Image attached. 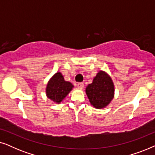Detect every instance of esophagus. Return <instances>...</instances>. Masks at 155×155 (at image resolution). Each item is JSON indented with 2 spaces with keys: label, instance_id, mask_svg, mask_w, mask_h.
<instances>
[{
  "label": "esophagus",
  "instance_id": "esophagus-1",
  "mask_svg": "<svg viewBox=\"0 0 155 155\" xmlns=\"http://www.w3.org/2000/svg\"><path fill=\"white\" fill-rule=\"evenodd\" d=\"M77 86L79 89H82V88H83V87H84V84L82 83V82H79V83L77 84Z\"/></svg>",
  "mask_w": 155,
  "mask_h": 155
}]
</instances>
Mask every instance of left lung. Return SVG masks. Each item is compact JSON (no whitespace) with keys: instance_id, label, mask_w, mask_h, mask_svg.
I'll return each instance as SVG.
<instances>
[{"instance_id":"8db88e82","label":"left lung","mask_w":155,"mask_h":155,"mask_svg":"<svg viewBox=\"0 0 155 155\" xmlns=\"http://www.w3.org/2000/svg\"><path fill=\"white\" fill-rule=\"evenodd\" d=\"M114 84L111 77L103 71L97 73L91 84L85 89V92L91 104L96 109L107 107L114 97Z\"/></svg>"}]
</instances>
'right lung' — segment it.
Wrapping results in <instances>:
<instances>
[{
    "label": "right lung",
    "mask_w": 155,
    "mask_h": 155,
    "mask_svg": "<svg viewBox=\"0 0 155 155\" xmlns=\"http://www.w3.org/2000/svg\"><path fill=\"white\" fill-rule=\"evenodd\" d=\"M74 87L71 82L65 81L61 73L57 72L48 82L46 96L56 104H60Z\"/></svg>",
    "instance_id": "right-lung-1"
}]
</instances>
